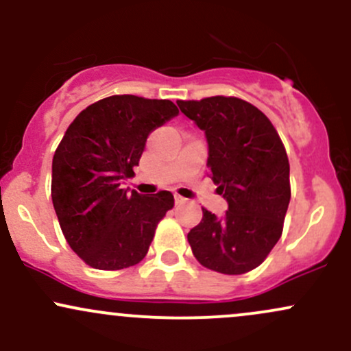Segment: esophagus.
<instances>
[{"label":"esophagus","instance_id":"esophagus-1","mask_svg":"<svg viewBox=\"0 0 351 351\" xmlns=\"http://www.w3.org/2000/svg\"><path fill=\"white\" fill-rule=\"evenodd\" d=\"M175 203H176V204L186 203V198H183V196H180V195H175Z\"/></svg>","mask_w":351,"mask_h":351}]
</instances>
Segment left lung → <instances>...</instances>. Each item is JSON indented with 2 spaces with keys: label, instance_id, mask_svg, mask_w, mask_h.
I'll list each match as a JSON object with an SVG mask.
<instances>
[{
  "label": "left lung",
  "instance_id": "left-lung-1",
  "mask_svg": "<svg viewBox=\"0 0 351 351\" xmlns=\"http://www.w3.org/2000/svg\"><path fill=\"white\" fill-rule=\"evenodd\" d=\"M180 110L204 132L208 167L228 211L188 232L198 263L237 276L263 264L280 239L291 201L289 158L279 134L259 108L236 97L178 100Z\"/></svg>",
  "mask_w": 351,
  "mask_h": 351
}]
</instances>
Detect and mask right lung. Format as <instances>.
<instances>
[{
    "label": "right lung",
    "mask_w": 351,
    "mask_h": 351,
    "mask_svg": "<svg viewBox=\"0 0 351 351\" xmlns=\"http://www.w3.org/2000/svg\"><path fill=\"white\" fill-rule=\"evenodd\" d=\"M178 108L171 100L112 95L75 117L52 158L51 196L60 229L84 263L119 271L147 256L156 224L173 208L170 191L122 189L145 142Z\"/></svg>",
    "instance_id": "obj_1"
}]
</instances>
